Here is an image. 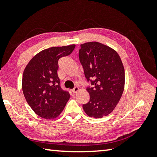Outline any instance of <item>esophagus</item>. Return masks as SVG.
<instances>
[{"label":"esophagus","mask_w":157,"mask_h":157,"mask_svg":"<svg viewBox=\"0 0 157 157\" xmlns=\"http://www.w3.org/2000/svg\"><path fill=\"white\" fill-rule=\"evenodd\" d=\"M78 90H79V88L78 86H75V87H74L73 89H72V92H73V94H75L77 91H78Z\"/></svg>","instance_id":"1"}]
</instances>
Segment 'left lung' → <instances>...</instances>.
I'll list each match as a JSON object with an SVG mask.
<instances>
[{"label": "left lung", "mask_w": 157, "mask_h": 157, "mask_svg": "<svg viewBox=\"0 0 157 157\" xmlns=\"http://www.w3.org/2000/svg\"><path fill=\"white\" fill-rule=\"evenodd\" d=\"M79 50V61L87 81L93 87L86 91L90 99L82 105L89 117L102 118L115 108L125 84L124 68L114 49L98 42L82 44Z\"/></svg>", "instance_id": "left-lung-1"}]
</instances>
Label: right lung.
Listing matches in <instances>:
<instances>
[{
	"instance_id": "obj_1",
	"label": "right lung",
	"mask_w": 157,
	"mask_h": 157,
	"mask_svg": "<svg viewBox=\"0 0 157 157\" xmlns=\"http://www.w3.org/2000/svg\"><path fill=\"white\" fill-rule=\"evenodd\" d=\"M75 47V44H71L44 49L34 56L24 69V97L35 113L42 118H56L69 100V93L60 86L57 70L59 59L71 54Z\"/></svg>"
}]
</instances>
